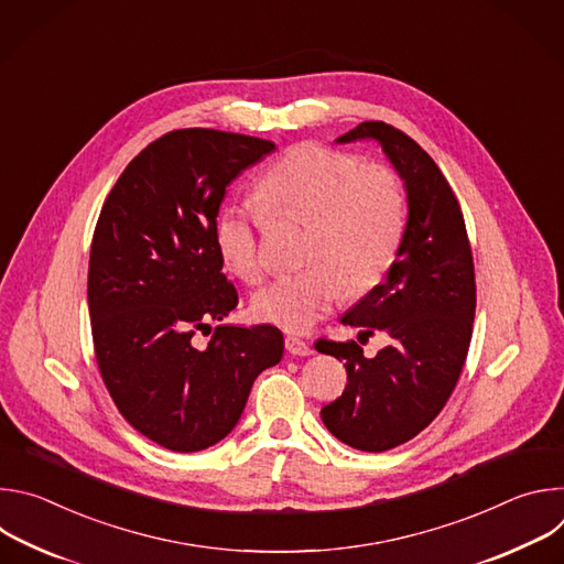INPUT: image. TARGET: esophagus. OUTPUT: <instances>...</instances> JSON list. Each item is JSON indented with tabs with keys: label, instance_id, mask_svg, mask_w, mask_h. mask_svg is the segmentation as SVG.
I'll use <instances>...</instances> for the list:
<instances>
[{
	"label": "esophagus",
	"instance_id": "1",
	"mask_svg": "<svg viewBox=\"0 0 564 564\" xmlns=\"http://www.w3.org/2000/svg\"><path fill=\"white\" fill-rule=\"evenodd\" d=\"M285 350L290 355H296V357H305V355H312V346L307 341H303L301 337H294V335H288L285 337Z\"/></svg>",
	"mask_w": 564,
	"mask_h": 564
}]
</instances>
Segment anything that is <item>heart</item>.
I'll list each match as a JSON object with an SVG mask.
<instances>
[{
    "instance_id": "heart-1",
    "label": "heart",
    "mask_w": 564,
    "mask_h": 564,
    "mask_svg": "<svg viewBox=\"0 0 564 564\" xmlns=\"http://www.w3.org/2000/svg\"><path fill=\"white\" fill-rule=\"evenodd\" d=\"M257 200L268 218L307 220L294 274L279 276L252 301L263 324L301 333L335 303L372 290L392 265L406 231V194L386 165H364L350 151L303 142L259 176ZM263 216L225 205L214 220L223 265L248 285L263 281Z\"/></svg>"
}]
</instances>
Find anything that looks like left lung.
Here are the masks:
<instances>
[{"instance_id":"obj_1","label":"left lung","mask_w":564,"mask_h":564,"mask_svg":"<svg viewBox=\"0 0 564 564\" xmlns=\"http://www.w3.org/2000/svg\"><path fill=\"white\" fill-rule=\"evenodd\" d=\"M375 138L404 181L409 220L383 283L341 324L361 337L386 333L372 359L357 341L318 339L314 348L344 359L348 383L321 409L344 444L381 453L420 435L446 406L464 368L475 318V268L462 207L435 160L404 131L368 120L337 138Z\"/></svg>"}]
</instances>
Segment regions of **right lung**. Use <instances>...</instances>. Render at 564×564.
Segmentation results:
<instances>
[{
    "label": "right lung",
    "mask_w": 564,
    "mask_h": 564,
    "mask_svg": "<svg viewBox=\"0 0 564 564\" xmlns=\"http://www.w3.org/2000/svg\"><path fill=\"white\" fill-rule=\"evenodd\" d=\"M274 149L231 131H170L131 160L96 223L87 294L98 370L122 417L170 451L220 442L254 379L283 357L274 326H216L205 346L194 341L238 305L212 234L225 187Z\"/></svg>",
    "instance_id": "1"
}]
</instances>
